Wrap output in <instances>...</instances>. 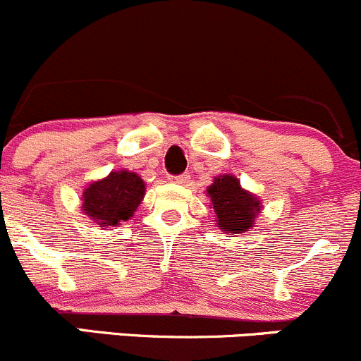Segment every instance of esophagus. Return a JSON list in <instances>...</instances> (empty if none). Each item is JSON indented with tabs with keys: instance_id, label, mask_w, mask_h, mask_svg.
<instances>
[{
	"instance_id": "esophagus-1",
	"label": "esophagus",
	"mask_w": 361,
	"mask_h": 361,
	"mask_svg": "<svg viewBox=\"0 0 361 361\" xmlns=\"http://www.w3.org/2000/svg\"><path fill=\"white\" fill-rule=\"evenodd\" d=\"M171 181H174V183H178V185H187L188 181H190V174L183 173V174H180V176H173L171 178Z\"/></svg>"
}]
</instances>
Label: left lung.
<instances>
[{"label": "left lung", "instance_id": "obj_1", "mask_svg": "<svg viewBox=\"0 0 361 361\" xmlns=\"http://www.w3.org/2000/svg\"><path fill=\"white\" fill-rule=\"evenodd\" d=\"M207 195L211 197L219 230L226 233L249 231L261 212L259 199L244 190L240 181L231 174L214 178L211 187H207Z\"/></svg>", "mask_w": 361, "mask_h": 361}]
</instances>
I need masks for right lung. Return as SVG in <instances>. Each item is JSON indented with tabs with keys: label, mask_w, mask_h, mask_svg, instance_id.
Instances as JSON below:
<instances>
[{
	"label": "right lung",
	"mask_w": 361,
	"mask_h": 361,
	"mask_svg": "<svg viewBox=\"0 0 361 361\" xmlns=\"http://www.w3.org/2000/svg\"><path fill=\"white\" fill-rule=\"evenodd\" d=\"M145 197V183L131 171H112L107 178L90 183L82 192V211L102 226L128 221Z\"/></svg>",
	"instance_id": "1"
}]
</instances>
